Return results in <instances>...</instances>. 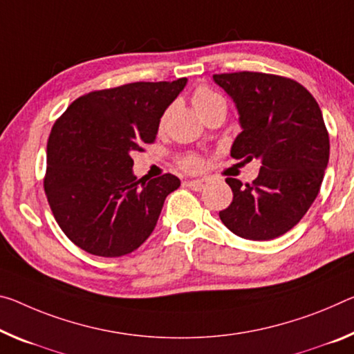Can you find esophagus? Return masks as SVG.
<instances>
[{"mask_svg":"<svg viewBox=\"0 0 354 354\" xmlns=\"http://www.w3.org/2000/svg\"><path fill=\"white\" fill-rule=\"evenodd\" d=\"M184 184H186V186H187L189 189L201 190V189H205V187L207 186V184H209V179H205V178H201V179H192V181H186Z\"/></svg>","mask_w":354,"mask_h":354,"instance_id":"34e87169","label":"esophagus"}]
</instances>
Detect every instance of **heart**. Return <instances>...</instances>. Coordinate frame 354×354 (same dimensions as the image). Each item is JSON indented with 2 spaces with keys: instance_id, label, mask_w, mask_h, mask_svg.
<instances>
[{
  "instance_id": "1",
  "label": "heart",
  "mask_w": 354,
  "mask_h": 354,
  "mask_svg": "<svg viewBox=\"0 0 354 354\" xmlns=\"http://www.w3.org/2000/svg\"><path fill=\"white\" fill-rule=\"evenodd\" d=\"M194 106L197 109L198 113H201V111H205L206 109H209L211 105H214L217 102H222V97H218L216 93L209 91L207 88H198L197 91H195L194 94ZM183 168H186V170L192 171V170H197V168L200 167V159L197 156H186L181 162Z\"/></svg>"
}]
</instances>
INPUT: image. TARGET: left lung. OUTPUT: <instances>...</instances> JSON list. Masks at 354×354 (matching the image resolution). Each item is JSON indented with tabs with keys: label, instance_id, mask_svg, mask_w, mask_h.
I'll return each mask as SVG.
<instances>
[{
	"label": "left lung",
	"instance_id": "obj_1",
	"mask_svg": "<svg viewBox=\"0 0 354 354\" xmlns=\"http://www.w3.org/2000/svg\"><path fill=\"white\" fill-rule=\"evenodd\" d=\"M232 97L241 132L230 154L261 162L245 184L228 178L233 201L218 212L230 232L269 241L293 228L315 201L329 160V136L317 100L298 82L261 72L212 77Z\"/></svg>",
	"mask_w": 354,
	"mask_h": 354
}]
</instances>
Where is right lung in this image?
Here are the masks:
<instances>
[{
    "mask_svg": "<svg viewBox=\"0 0 354 354\" xmlns=\"http://www.w3.org/2000/svg\"><path fill=\"white\" fill-rule=\"evenodd\" d=\"M187 78L137 82L78 97L55 122L44 179L64 234L97 257H122L153 233L168 194L181 186L168 173L133 176L132 153L153 143L160 118Z\"/></svg>",
    "mask_w": 354,
    "mask_h": 354,
    "instance_id": "add662e5",
    "label": "right lung"
}]
</instances>
